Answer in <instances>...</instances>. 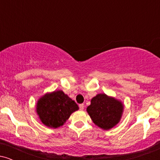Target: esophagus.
<instances>
[{
    "mask_svg": "<svg viewBox=\"0 0 160 160\" xmlns=\"http://www.w3.org/2000/svg\"><path fill=\"white\" fill-rule=\"evenodd\" d=\"M79 108H80V111H82V110L84 109V104H80V105H79Z\"/></svg>",
    "mask_w": 160,
    "mask_h": 160,
    "instance_id": "34e87169",
    "label": "esophagus"
}]
</instances>
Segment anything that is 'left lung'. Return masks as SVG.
<instances>
[{"label":"left lung","mask_w":160,"mask_h":160,"mask_svg":"<svg viewBox=\"0 0 160 160\" xmlns=\"http://www.w3.org/2000/svg\"><path fill=\"white\" fill-rule=\"evenodd\" d=\"M124 105L119 99L100 93L91 99L90 105L86 108L88 114L95 125L102 129L109 130L120 122Z\"/></svg>","instance_id":"8db88e82"}]
</instances>
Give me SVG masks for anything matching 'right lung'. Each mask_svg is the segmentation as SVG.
I'll return each mask as SVG.
<instances>
[{"mask_svg":"<svg viewBox=\"0 0 160 160\" xmlns=\"http://www.w3.org/2000/svg\"><path fill=\"white\" fill-rule=\"evenodd\" d=\"M78 110L76 102L62 90L47 92L36 104V113L42 123L52 128L63 126L71 113Z\"/></svg>","mask_w":160,"mask_h":160,"instance_id":"right-lung-1","label":"right lung"}]
</instances>
